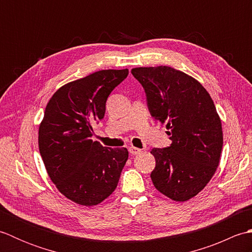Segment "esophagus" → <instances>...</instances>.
Listing matches in <instances>:
<instances>
[{
	"label": "esophagus",
	"mask_w": 252,
	"mask_h": 252,
	"mask_svg": "<svg viewBox=\"0 0 252 252\" xmlns=\"http://www.w3.org/2000/svg\"><path fill=\"white\" fill-rule=\"evenodd\" d=\"M129 152H130V154L131 155H137V154H140L141 152H142V149H140V148H137V147H130L129 148Z\"/></svg>",
	"instance_id": "esophagus-1"
}]
</instances>
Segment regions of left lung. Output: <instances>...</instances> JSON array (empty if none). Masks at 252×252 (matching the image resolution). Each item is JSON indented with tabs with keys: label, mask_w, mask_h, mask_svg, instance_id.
I'll list each match as a JSON object with an SVG mask.
<instances>
[{
	"label": "left lung",
	"mask_w": 252,
	"mask_h": 252,
	"mask_svg": "<svg viewBox=\"0 0 252 252\" xmlns=\"http://www.w3.org/2000/svg\"><path fill=\"white\" fill-rule=\"evenodd\" d=\"M145 90L149 112L165 125L172 144L153 148L155 187L175 201L201 191L220 161L223 133L220 117L206 89L189 74L168 66L133 68Z\"/></svg>",
	"instance_id": "8db88e82"
}]
</instances>
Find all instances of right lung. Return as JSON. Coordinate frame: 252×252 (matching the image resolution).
<instances>
[{
  "label": "right lung",
  "instance_id": "right-lung-1",
  "mask_svg": "<svg viewBox=\"0 0 252 252\" xmlns=\"http://www.w3.org/2000/svg\"><path fill=\"white\" fill-rule=\"evenodd\" d=\"M127 74V69L96 71L58 89L46 105L39 127L41 157L58 190L79 205H98L112 194L129 157L126 148L92 141L107 98Z\"/></svg>",
  "mask_w": 252,
  "mask_h": 252
}]
</instances>
